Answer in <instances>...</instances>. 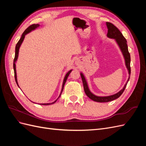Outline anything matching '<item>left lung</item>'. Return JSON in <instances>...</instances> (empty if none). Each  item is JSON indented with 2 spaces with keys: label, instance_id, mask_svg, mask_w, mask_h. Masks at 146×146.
<instances>
[{
  "label": "left lung",
  "instance_id": "obj_1",
  "mask_svg": "<svg viewBox=\"0 0 146 146\" xmlns=\"http://www.w3.org/2000/svg\"><path fill=\"white\" fill-rule=\"evenodd\" d=\"M107 26L108 27V33H107V36L111 38H114L116 39V42H117L119 46L120 47L121 50L122 52V54L123 55V56L125 58V64L127 66V68L129 70V74L131 73V68H130V53L129 52V50H128V46H127V40L126 39L124 38V36H123V35L122 33L119 31V30L116 27L115 25H114L113 24L111 23H108V22H107ZM81 77L82 79V82L83 84V87H84V90H85V93L86 96L91 99V100L96 101V102H108L110 101H112L117 99L118 98L121 96V95L123 93V92L124 91L126 86L127 85V83L129 80V78L128 79L127 82L125 83V85L124 87L123 88V89L121 90L120 91L117 93L112 95V96H107V97H98L94 95L93 94H92L89 90V88L88 87L87 83L85 80V78L84 77L83 75L81 73Z\"/></svg>",
  "mask_w": 146,
  "mask_h": 146
}]
</instances>
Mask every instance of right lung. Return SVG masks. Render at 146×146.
Returning a JSON list of instances; mask_svg holds the SVG:
<instances>
[{"label":"right lung","mask_w":146,"mask_h":146,"mask_svg":"<svg viewBox=\"0 0 146 146\" xmlns=\"http://www.w3.org/2000/svg\"><path fill=\"white\" fill-rule=\"evenodd\" d=\"M39 25L38 24H32V25H30L29 27L24 31V33H23V35H22L21 38H20L19 41L17 42V44H16V48H15V56L14 60H13V69H14L15 81H16V83H17V86H19V85H18V83H17V81L16 71V64H15V63H16V61L17 59V56H18L19 47H20L21 44H22V42H23V40H24V38H25V35L26 34H27L28 33H29L30 32H31V31H32V30H33L36 29V27H39ZM71 71H72V70H69V71L67 74H66V76H65L64 79V81H63V88H62V90H61V92H62V91H63V88H64V84H65V83H66V80H67V78H68V76H69V74H70V72H71ZM60 95H61V94H60ZM56 100H56L55 102H52V103H50V104H40V105H51V104H54L55 102H56Z\"/></svg>","instance_id":"obj_1"}]
</instances>
